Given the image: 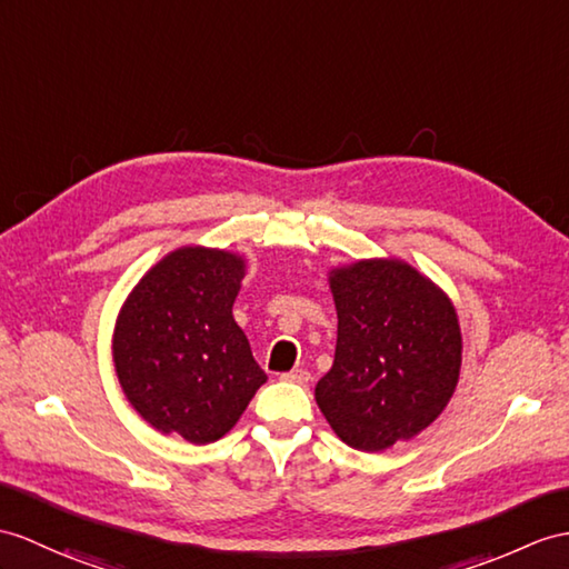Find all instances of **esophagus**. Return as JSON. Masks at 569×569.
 <instances>
[{
	"mask_svg": "<svg viewBox=\"0 0 569 569\" xmlns=\"http://www.w3.org/2000/svg\"><path fill=\"white\" fill-rule=\"evenodd\" d=\"M280 379L287 381V383H307L311 377H309L307 369H292L287 373H280Z\"/></svg>",
	"mask_w": 569,
	"mask_h": 569,
	"instance_id": "obj_1",
	"label": "esophagus"
}]
</instances>
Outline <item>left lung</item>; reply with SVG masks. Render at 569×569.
<instances>
[{"label":"left lung","mask_w":569,"mask_h":569,"mask_svg":"<svg viewBox=\"0 0 569 569\" xmlns=\"http://www.w3.org/2000/svg\"><path fill=\"white\" fill-rule=\"evenodd\" d=\"M336 359L316 403L345 445L383 451L432 425L456 391L461 328L451 299L398 258L330 270Z\"/></svg>","instance_id":"1"}]
</instances>
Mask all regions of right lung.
Wrapping results in <instances>:
<instances>
[{"label": "right lung", "mask_w": 569, "mask_h": 569, "mask_svg": "<svg viewBox=\"0 0 569 569\" xmlns=\"http://www.w3.org/2000/svg\"><path fill=\"white\" fill-rule=\"evenodd\" d=\"M246 260L219 248H176L124 299L113 362L124 398L163 435L210 445L239 422L268 381L233 321Z\"/></svg>", "instance_id": "obj_1"}]
</instances>
